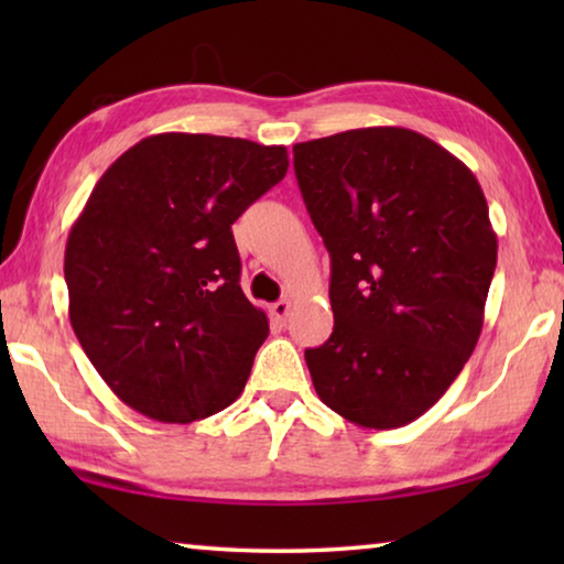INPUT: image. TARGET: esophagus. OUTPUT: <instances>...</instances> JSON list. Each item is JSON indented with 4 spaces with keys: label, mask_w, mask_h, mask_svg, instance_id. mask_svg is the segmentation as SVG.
<instances>
[{
    "label": "esophagus",
    "mask_w": 564,
    "mask_h": 564,
    "mask_svg": "<svg viewBox=\"0 0 564 564\" xmlns=\"http://www.w3.org/2000/svg\"><path fill=\"white\" fill-rule=\"evenodd\" d=\"M269 311H271V318H273L275 323H281V326H283V323L289 321V313H291V301H279V303H273Z\"/></svg>",
    "instance_id": "34e87169"
}]
</instances>
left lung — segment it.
I'll return each mask as SVG.
<instances>
[{
    "label": "left lung",
    "instance_id": "8db88e82",
    "mask_svg": "<svg viewBox=\"0 0 564 564\" xmlns=\"http://www.w3.org/2000/svg\"><path fill=\"white\" fill-rule=\"evenodd\" d=\"M330 253L333 333L305 350L340 417L393 431L431 410L473 356L498 263L470 169L413 129L368 127L293 147Z\"/></svg>",
    "mask_w": 564,
    "mask_h": 564
}]
</instances>
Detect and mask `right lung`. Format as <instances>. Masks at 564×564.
<instances>
[{"mask_svg":"<svg viewBox=\"0 0 564 564\" xmlns=\"http://www.w3.org/2000/svg\"><path fill=\"white\" fill-rule=\"evenodd\" d=\"M285 171V147L169 131L97 181L66 238L69 321L137 413L194 423L243 393L269 318L238 285L231 226Z\"/></svg>","mask_w":564,"mask_h":564,"instance_id":"obj_1","label":"right lung"}]
</instances>
